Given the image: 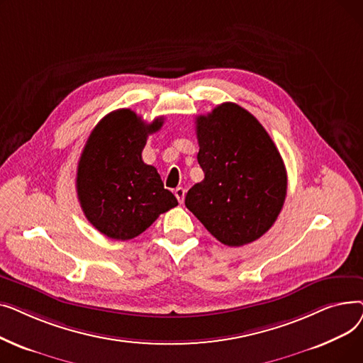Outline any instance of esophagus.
I'll use <instances>...</instances> for the list:
<instances>
[{
  "label": "esophagus",
  "instance_id": "1",
  "mask_svg": "<svg viewBox=\"0 0 363 363\" xmlns=\"http://www.w3.org/2000/svg\"><path fill=\"white\" fill-rule=\"evenodd\" d=\"M175 196H177L178 201L182 204V203H184V199H185V188L178 186V188L175 189Z\"/></svg>",
  "mask_w": 363,
  "mask_h": 363
}]
</instances>
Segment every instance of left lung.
Returning a JSON list of instances; mask_svg holds the SVG:
<instances>
[{
  "mask_svg": "<svg viewBox=\"0 0 363 363\" xmlns=\"http://www.w3.org/2000/svg\"><path fill=\"white\" fill-rule=\"evenodd\" d=\"M204 179L185 206L218 241L241 247L277 220L287 196V170L269 133L252 113L223 103L196 121Z\"/></svg>",
  "mask_w": 363,
  "mask_h": 363,
  "instance_id": "8db88e82",
  "label": "left lung"
}]
</instances>
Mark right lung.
I'll return each instance as SVG.
<instances>
[{
	"label": "right lung",
	"mask_w": 363,
	"mask_h": 363,
	"mask_svg": "<svg viewBox=\"0 0 363 363\" xmlns=\"http://www.w3.org/2000/svg\"><path fill=\"white\" fill-rule=\"evenodd\" d=\"M163 118L145 123L129 108L108 113L91 132L76 174V191L86 219L111 240L138 237L162 213L178 206L155 166L141 152Z\"/></svg>",
	"instance_id": "obj_1"
}]
</instances>
